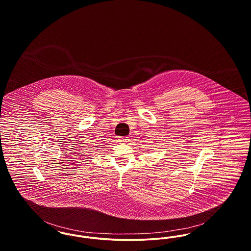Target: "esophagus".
Listing matches in <instances>:
<instances>
[{"label": "esophagus", "mask_w": 251, "mask_h": 251, "mask_svg": "<svg viewBox=\"0 0 251 251\" xmlns=\"http://www.w3.org/2000/svg\"><path fill=\"white\" fill-rule=\"evenodd\" d=\"M129 141L127 138H121L120 140H119V142H127Z\"/></svg>", "instance_id": "esophagus-1"}]
</instances>
